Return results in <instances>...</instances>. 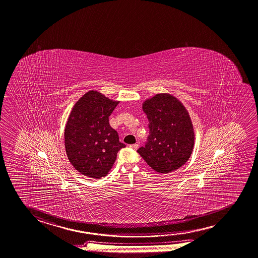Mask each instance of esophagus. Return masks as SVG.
<instances>
[{
  "label": "esophagus",
  "mask_w": 258,
  "mask_h": 258,
  "mask_svg": "<svg viewBox=\"0 0 258 258\" xmlns=\"http://www.w3.org/2000/svg\"><path fill=\"white\" fill-rule=\"evenodd\" d=\"M131 148H133V149H138L139 145L138 144H133V145H131Z\"/></svg>",
  "instance_id": "obj_1"
}]
</instances>
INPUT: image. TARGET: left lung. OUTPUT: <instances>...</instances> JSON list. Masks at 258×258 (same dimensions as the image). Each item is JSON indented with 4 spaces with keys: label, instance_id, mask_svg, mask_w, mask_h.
<instances>
[{
    "label": "left lung",
    "instance_id": "1",
    "mask_svg": "<svg viewBox=\"0 0 258 258\" xmlns=\"http://www.w3.org/2000/svg\"><path fill=\"white\" fill-rule=\"evenodd\" d=\"M148 118V143L138 153L157 173L179 169L189 160L195 146L190 115L180 100L170 93H156L142 103Z\"/></svg>",
    "mask_w": 258,
    "mask_h": 258
}]
</instances>
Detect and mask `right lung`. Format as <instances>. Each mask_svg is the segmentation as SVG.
Masks as SVG:
<instances>
[{"instance_id": "obj_1", "label": "right lung", "mask_w": 258, "mask_h": 258, "mask_svg": "<svg viewBox=\"0 0 258 258\" xmlns=\"http://www.w3.org/2000/svg\"><path fill=\"white\" fill-rule=\"evenodd\" d=\"M118 102L91 90L73 107L63 132L64 148L68 160L81 174L104 177L118 150L126 147L109 123V116Z\"/></svg>"}]
</instances>
